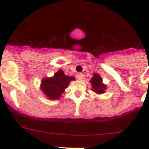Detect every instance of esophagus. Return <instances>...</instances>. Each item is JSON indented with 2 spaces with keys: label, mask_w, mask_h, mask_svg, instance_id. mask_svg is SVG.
I'll list each match as a JSON object with an SVG mask.
<instances>
[{
  "label": "esophagus",
  "mask_w": 149,
  "mask_h": 149,
  "mask_svg": "<svg viewBox=\"0 0 149 149\" xmlns=\"http://www.w3.org/2000/svg\"><path fill=\"white\" fill-rule=\"evenodd\" d=\"M77 79L79 81H83L84 79V75L83 74V73H79V74H77Z\"/></svg>",
  "instance_id": "1"
}]
</instances>
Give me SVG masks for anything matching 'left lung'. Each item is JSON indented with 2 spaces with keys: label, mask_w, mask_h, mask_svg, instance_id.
<instances>
[{
  "label": "left lung",
  "mask_w": 149,
  "mask_h": 149,
  "mask_svg": "<svg viewBox=\"0 0 149 149\" xmlns=\"http://www.w3.org/2000/svg\"><path fill=\"white\" fill-rule=\"evenodd\" d=\"M89 82L92 86L91 90L96 94H102L105 93L107 89V86L104 84H103L102 79L98 73H94L93 77L91 78Z\"/></svg>",
  "instance_id": "left-lung-1"
}]
</instances>
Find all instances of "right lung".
Masks as SVG:
<instances>
[{
    "label": "right lung",
    "mask_w": 149,
    "mask_h": 149,
    "mask_svg": "<svg viewBox=\"0 0 149 149\" xmlns=\"http://www.w3.org/2000/svg\"><path fill=\"white\" fill-rule=\"evenodd\" d=\"M73 80H76L74 76H66L63 70L60 69L52 77L43 78L40 84V89L49 100H59Z\"/></svg>",
    "instance_id": "right-lung-1"
}]
</instances>
